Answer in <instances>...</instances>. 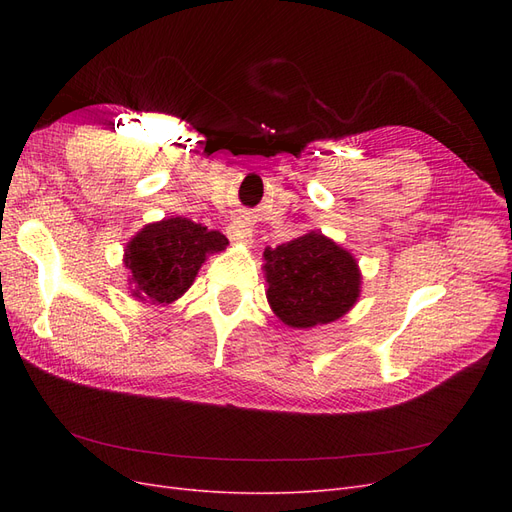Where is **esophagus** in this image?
Listing matches in <instances>:
<instances>
[{"label": "esophagus", "mask_w": 512, "mask_h": 512, "mask_svg": "<svg viewBox=\"0 0 512 512\" xmlns=\"http://www.w3.org/2000/svg\"><path fill=\"white\" fill-rule=\"evenodd\" d=\"M228 237H230V241H235V243L250 245L252 237H254L250 220L243 218V215H239V218L232 220L230 226H228Z\"/></svg>", "instance_id": "34e87169"}]
</instances>
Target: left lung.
Instances as JSON below:
<instances>
[{"mask_svg":"<svg viewBox=\"0 0 512 512\" xmlns=\"http://www.w3.org/2000/svg\"><path fill=\"white\" fill-rule=\"evenodd\" d=\"M267 299L282 322L309 329L342 318L359 297L356 260L320 232L265 250Z\"/></svg>","mask_w":512,"mask_h":512,"instance_id":"8db88e82","label":"left lung"}]
</instances>
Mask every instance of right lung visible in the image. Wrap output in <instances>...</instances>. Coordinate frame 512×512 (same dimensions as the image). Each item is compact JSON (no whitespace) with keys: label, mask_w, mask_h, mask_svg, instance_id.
<instances>
[{"label":"right lung","mask_w":512,"mask_h":512,"mask_svg":"<svg viewBox=\"0 0 512 512\" xmlns=\"http://www.w3.org/2000/svg\"><path fill=\"white\" fill-rule=\"evenodd\" d=\"M228 239L188 218H168L145 226L128 243L126 267L132 271L134 297L173 303L188 290L207 254L222 252Z\"/></svg>","instance_id":"right-lung-1"}]
</instances>
